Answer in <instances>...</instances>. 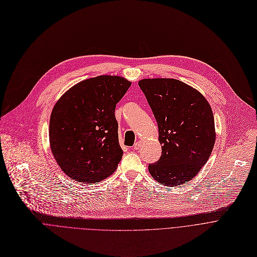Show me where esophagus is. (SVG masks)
<instances>
[{"mask_svg":"<svg viewBox=\"0 0 257 257\" xmlns=\"http://www.w3.org/2000/svg\"><path fill=\"white\" fill-rule=\"evenodd\" d=\"M140 146H141L140 141H137V142L134 144V146H133V150H134V151H138V150L140 149Z\"/></svg>","mask_w":257,"mask_h":257,"instance_id":"obj_1","label":"esophagus"}]
</instances>
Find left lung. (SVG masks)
Returning a JSON list of instances; mask_svg holds the SVG:
<instances>
[{
	"instance_id": "obj_1",
	"label": "left lung",
	"mask_w": 257,
	"mask_h": 257,
	"mask_svg": "<svg viewBox=\"0 0 257 257\" xmlns=\"http://www.w3.org/2000/svg\"><path fill=\"white\" fill-rule=\"evenodd\" d=\"M159 127L161 159L149 166L162 185L175 187L193 179L206 164L215 141L214 119L206 98L172 78L138 81Z\"/></svg>"
}]
</instances>
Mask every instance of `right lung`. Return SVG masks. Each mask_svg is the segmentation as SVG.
I'll return each instance as SVG.
<instances>
[{"label": "right lung", "mask_w": 257, "mask_h": 257, "mask_svg": "<svg viewBox=\"0 0 257 257\" xmlns=\"http://www.w3.org/2000/svg\"><path fill=\"white\" fill-rule=\"evenodd\" d=\"M130 85L124 77L100 75L73 85L54 105L51 151L72 180L91 184L116 171L123 151L115 108Z\"/></svg>", "instance_id": "right-lung-1"}]
</instances>
